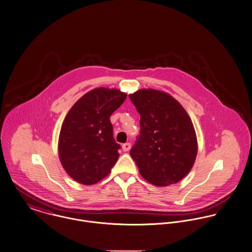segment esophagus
<instances>
[{
  "label": "esophagus",
  "mask_w": 252,
  "mask_h": 252,
  "mask_svg": "<svg viewBox=\"0 0 252 252\" xmlns=\"http://www.w3.org/2000/svg\"><path fill=\"white\" fill-rule=\"evenodd\" d=\"M122 148H123L124 152H128L131 148V145H130V143H125V144H123Z\"/></svg>",
  "instance_id": "esophagus-1"
}]
</instances>
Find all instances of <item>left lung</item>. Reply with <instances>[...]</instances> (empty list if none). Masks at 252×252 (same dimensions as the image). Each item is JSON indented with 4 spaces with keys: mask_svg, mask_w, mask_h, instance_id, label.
Returning a JSON list of instances; mask_svg holds the SVG:
<instances>
[{
    "mask_svg": "<svg viewBox=\"0 0 252 252\" xmlns=\"http://www.w3.org/2000/svg\"><path fill=\"white\" fill-rule=\"evenodd\" d=\"M129 98L140 114V135L130 156L141 176L158 187L177 184L195 162L198 146L191 119L165 92L142 89Z\"/></svg>",
    "mask_w": 252,
    "mask_h": 252,
    "instance_id": "1",
    "label": "left lung"
}]
</instances>
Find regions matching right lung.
Returning <instances> with one entry per match:
<instances>
[{"label": "right lung", "instance_id": "add662e5", "mask_svg": "<svg viewBox=\"0 0 252 252\" xmlns=\"http://www.w3.org/2000/svg\"><path fill=\"white\" fill-rule=\"evenodd\" d=\"M118 89L96 88L80 97L65 116L58 151L65 172L76 182L94 185L109 175L121 146L113 137L110 116L126 100Z\"/></svg>", "mask_w": 252, "mask_h": 252}]
</instances>
